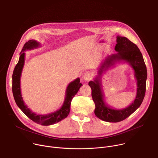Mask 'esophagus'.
I'll return each instance as SVG.
<instances>
[{"label": "esophagus", "mask_w": 158, "mask_h": 158, "mask_svg": "<svg viewBox=\"0 0 158 158\" xmlns=\"http://www.w3.org/2000/svg\"><path fill=\"white\" fill-rule=\"evenodd\" d=\"M82 77L86 81H90V80L92 79V77H93V73L91 71H87V72H86V73H85L84 74V75L82 76Z\"/></svg>", "instance_id": "obj_1"}]
</instances>
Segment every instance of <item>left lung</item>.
Here are the masks:
<instances>
[{
  "label": "left lung",
  "instance_id": "left-lung-1",
  "mask_svg": "<svg viewBox=\"0 0 158 158\" xmlns=\"http://www.w3.org/2000/svg\"><path fill=\"white\" fill-rule=\"evenodd\" d=\"M115 46L116 54L107 56L101 64L98 75L94 80L90 81L89 85L92 89V98L95 103V115L100 119L109 122L118 123L126 119L141 104L146 93L147 69L140 50L136 44L125 37L117 36ZM123 60L127 62L135 71V77L137 81V93L134 101L126 108L113 109L104 101V96L101 87V75L108 67L114 65L116 61Z\"/></svg>",
  "mask_w": 158,
  "mask_h": 158
}]
</instances>
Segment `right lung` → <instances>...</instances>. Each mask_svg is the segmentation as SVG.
<instances>
[{
  "label": "right lung",
  "mask_w": 158,
  "mask_h": 158,
  "mask_svg": "<svg viewBox=\"0 0 158 158\" xmlns=\"http://www.w3.org/2000/svg\"><path fill=\"white\" fill-rule=\"evenodd\" d=\"M39 46H40V43L35 40H30L24 44L12 74V93L17 106L29 119L42 126H49L62 121L69 115L72 99L82 84L80 82L79 78H77L69 83L66 89L64 103L62 107L56 112L46 115H41L34 113L28 108L27 105L25 104L21 94L20 77L25 62V51L37 48Z\"/></svg>",
  "instance_id": "right-lung-1"
}]
</instances>
